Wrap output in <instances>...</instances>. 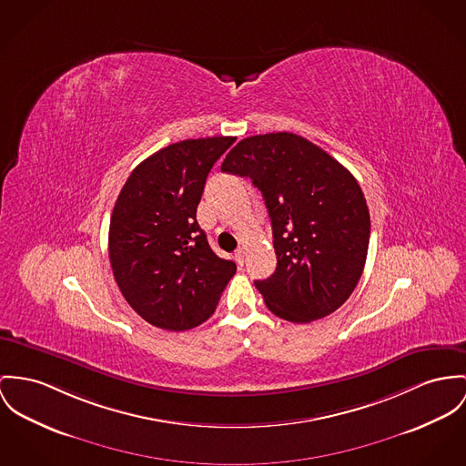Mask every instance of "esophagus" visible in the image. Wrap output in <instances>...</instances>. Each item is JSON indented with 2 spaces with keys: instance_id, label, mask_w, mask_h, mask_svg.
<instances>
[{
  "instance_id": "34e87169",
  "label": "esophagus",
  "mask_w": 466,
  "mask_h": 466,
  "mask_svg": "<svg viewBox=\"0 0 466 466\" xmlns=\"http://www.w3.org/2000/svg\"><path fill=\"white\" fill-rule=\"evenodd\" d=\"M234 258H236V262L239 264V266H243V262H245V248H239V250L234 253Z\"/></svg>"
}]
</instances>
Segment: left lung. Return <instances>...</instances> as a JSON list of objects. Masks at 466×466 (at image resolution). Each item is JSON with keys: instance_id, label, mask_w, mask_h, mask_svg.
Here are the masks:
<instances>
[{"instance_id": "1", "label": "left lung", "mask_w": 466, "mask_h": 466, "mask_svg": "<svg viewBox=\"0 0 466 466\" xmlns=\"http://www.w3.org/2000/svg\"><path fill=\"white\" fill-rule=\"evenodd\" d=\"M221 172L250 177L271 218L277 269L255 280L266 307L286 321L312 322L344 305L370 238L369 208L351 172L286 131L241 140Z\"/></svg>"}]
</instances>
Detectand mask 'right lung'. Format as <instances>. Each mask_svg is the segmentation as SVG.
I'll list each match as a JSON object with an SVG mask.
<instances>
[{"instance_id":"obj_1","label":"right lung","mask_w":466,"mask_h":466,"mask_svg":"<svg viewBox=\"0 0 466 466\" xmlns=\"http://www.w3.org/2000/svg\"><path fill=\"white\" fill-rule=\"evenodd\" d=\"M234 137L184 140L142 161L109 221L107 250L126 301L145 321L184 331L208 321L236 264L211 250L197 221L208 174Z\"/></svg>"}]
</instances>
